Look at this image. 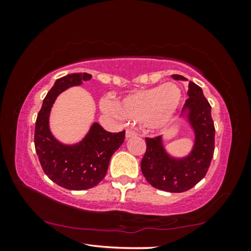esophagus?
Instances as JSON below:
<instances>
[{
    "label": "esophagus",
    "instance_id": "34e87169",
    "mask_svg": "<svg viewBox=\"0 0 251 251\" xmlns=\"http://www.w3.org/2000/svg\"><path fill=\"white\" fill-rule=\"evenodd\" d=\"M135 136H137V133H136L135 130L133 129H127L126 130V138H131V137H135Z\"/></svg>",
    "mask_w": 251,
    "mask_h": 251
}]
</instances>
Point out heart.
<instances>
[{
	"label": "heart",
	"instance_id": "heart-1",
	"mask_svg": "<svg viewBox=\"0 0 251 251\" xmlns=\"http://www.w3.org/2000/svg\"><path fill=\"white\" fill-rule=\"evenodd\" d=\"M180 101L179 87L168 83L131 93L118 101L117 107L109 101H104L103 108L105 112L121 115L127 121L145 123L151 129H161L171 124Z\"/></svg>",
	"mask_w": 251,
	"mask_h": 251
}]
</instances>
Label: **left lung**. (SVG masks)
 I'll return each mask as SVG.
<instances>
[{
  "mask_svg": "<svg viewBox=\"0 0 251 251\" xmlns=\"http://www.w3.org/2000/svg\"><path fill=\"white\" fill-rule=\"evenodd\" d=\"M174 79L187 80L181 75H172ZM189 99L181 110V117L189 123L195 134L192 151L177 158L164 147L163 137H146V152L141 168L144 177L157 189L169 193H182L193 188L206 176L215 151V126L211 106L202 90L193 82L188 85Z\"/></svg>",
  "mask_w": 251,
  "mask_h": 251,
  "instance_id": "8db88e82",
  "label": "left lung"
}]
</instances>
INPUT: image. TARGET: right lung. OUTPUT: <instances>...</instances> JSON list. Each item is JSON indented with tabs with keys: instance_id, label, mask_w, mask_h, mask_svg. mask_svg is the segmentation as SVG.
I'll return each mask as SVG.
<instances>
[{
	"instance_id": "obj_1",
	"label": "right lung",
	"mask_w": 251,
	"mask_h": 251,
	"mask_svg": "<svg viewBox=\"0 0 251 251\" xmlns=\"http://www.w3.org/2000/svg\"><path fill=\"white\" fill-rule=\"evenodd\" d=\"M91 78V74L74 73L55 80L35 123L34 144L42 168L50 180L70 190L90 189L99 184L107 173L110 157L125 139V130L109 133L99 123H94L82 141L73 145L58 142L50 133V113L56 97Z\"/></svg>"
}]
</instances>
